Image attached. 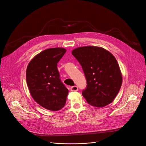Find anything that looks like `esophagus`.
Here are the masks:
<instances>
[{"mask_svg": "<svg viewBox=\"0 0 146 146\" xmlns=\"http://www.w3.org/2000/svg\"><path fill=\"white\" fill-rule=\"evenodd\" d=\"M78 90V87L77 86H73L70 88V91H77Z\"/></svg>", "mask_w": 146, "mask_h": 146, "instance_id": "obj_1", "label": "esophagus"}]
</instances>
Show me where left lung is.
<instances>
[{"mask_svg": "<svg viewBox=\"0 0 146 146\" xmlns=\"http://www.w3.org/2000/svg\"><path fill=\"white\" fill-rule=\"evenodd\" d=\"M82 66L87 82L82 95L90 105L104 107L111 103L122 85V77L117 60L105 48L85 46L72 51Z\"/></svg>", "mask_w": 146, "mask_h": 146, "instance_id": "8db88e82", "label": "left lung"}]
</instances>
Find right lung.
<instances>
[{
  "mask_svg": "<svg viewBox=\"0 0 146 146\" xmlns=\"http://www.w3.org/2000/svg\"><path fill=\"white\" fill-rule=\"evenodd\" d=\"M66 50L50 48L42 51L30 61L26 80L30 94L39 105L51 111L64 107L69 91L61 82L57 63Z\"/></svg>",
  "mask_w": 146,
  "mask_h": 146,
  "instance_id": "add662e5",
  "label": "right lung"
}]
</instances>
